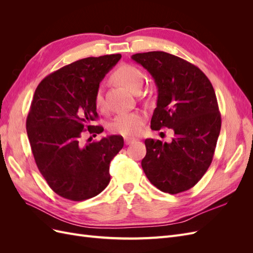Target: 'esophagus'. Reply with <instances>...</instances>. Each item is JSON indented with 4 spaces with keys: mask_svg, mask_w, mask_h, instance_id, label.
<instances>
[{
    "mask_svg": "<svg viewBox=\"0 0 253 253\" xmlns=\"http://www.w3.org/2000/svg\"><path fill=\"white\" fill-rule=\"evenodd\" d=\"M134 141H135V139H134V138H131V137H126V138H125V143H126V145L133 143Z\"/></svg>",
    "mask_w": 253,
    "mask_h": 253,
    "instance_id": "esophagus-1",
    "label": "esophagus"
}]
</instances>
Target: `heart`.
Listing matches in <instances>:
<instances>
[{
    "instance_id": "heart-1",
    "label": "heart",
    "mask_w": 253,
    "mask_h": 253,
    "mask_svg": "<svg viewBox=\"0 0 253 253\" xmlns=\"http://www.w3.org/2000/svg\"><path fill=\"white\" fill-rule=\"evenodd\" d=\"M113 78L129 90L139 91L144 80L140 68L132 64H121L113 73ZM95 106L97 110L104 108V98L101 86H99L95 94ZM145 116L140 112L119 113L109 126L112 133L122 136H137L142 131Z\"/></svg>"
}]
</instances>
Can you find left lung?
Instances as JSON below:
<instances>
[{
  "instance_id": "obj_1",
  "label": "left lung",
  "mask_w": 253,
  "mask_h": 253,
  "mask_svg": "<svg viewBox=\"0 0 253 253\" xmlns=\"http://www.w3.org/2000/svg\"><path fill=\"white\" fill-rule=\"evenodd\" d=\"M132 59L152 75L158 88L151 128L174 131L170 143L145 139L143 172L163 192H183L201 180L212 163L221 126L215 91L200 68L171 53L149 51Z\"/></svg>"
}]
</instances>
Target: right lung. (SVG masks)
<instances>
[{
  "instance_id": "obj_1",
  "label": "right lung",
  "mask_w": 253,
  "mask_h": 253,
  "mask_svg": "<svg viewBox=\"0 0 253 253\" xmlns=\"http://www.w3.org/2000/svg\"><path fill=\"white\" fill-rule=\"evenodd\" d=\"M121 55L88 57L45 77L36 88L26 119L36 165L53 192L81 202L109 185L111 160L124 147L119 135L84 144L82 134H100L95 94L105 74ZM90 141V138L87 139Z\"/></svg>"
}]
</instances>
